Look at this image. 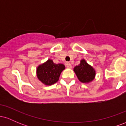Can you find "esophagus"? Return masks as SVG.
Masks as SVG:
<instances>
[{
  "instance_id": "1",
  "label": "esophagus",
  "mask_w": 126,
  "mask_h": 126,
  "mask_svg": "<svg viewBox=\"0 0 126 126\" xmlns=\"http://www.w3.org/2000/svg\"><path fill=\"white\" fill-rule=\"evenodd\" d=\"M66 67L67 68H72V64L70 63H66Z\"/></svg>"
}]
</instances>
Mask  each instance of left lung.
<instances>
[{
	"instance_id": "8db88e82",
	"label": "left lung",
	"mask_w": 126,
	"mask_h": 126,
	"mask_svg": "<svg viewBox=\"0 0 126 126\" xmlns=\"http://www.w3.org/2000/svg\"><path fill=\"white\" fill-rule=\"evenodd\" d=\"M73 71L79 81L85 83L92 82L95 79L96 75L95 69L88 64L85 59L80 60V64L75 66Z\"/></svg>"
}]
</instances>
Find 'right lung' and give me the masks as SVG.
I'll list each match as a JSON object with an SVG mask.
<instances>
[{
    "instance_id": "add662e5",
    "label": "right lung",
    "mask_w": 126,
    "mask_h": 126,
    "mask_svg": "<svg viewBox=\"0 0 126 126\" xmlns=\"http://www.w3.org/2000/svg\"><path fill=\"white\" fill-rule=\"evenodd\" d=\"M64 69V64H56L51 59H48L45 63L39 65L36 73L38 80L43 84L51 85L58 81L60 75Z\"/></svg>"
}]
</instances>
